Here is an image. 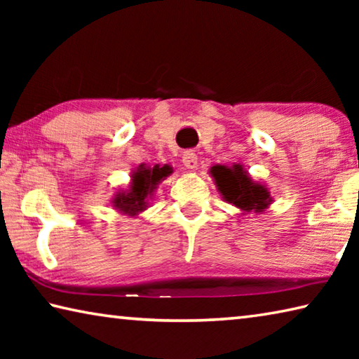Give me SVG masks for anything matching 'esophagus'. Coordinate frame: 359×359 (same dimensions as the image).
Returning <instances> with one entry per match:
<instances>
[{
	"mask_svg": "<svg viewBox=\"0 0 359 359\" xmlns=\"http://www.w3.org/2000/svg\"><path fill=\"white\" fill-rule=\"evenodd\" d=\"M182 163H184V166L187 169H196L198 168V155L194 154V151L188 150L184 154V156H182Z\"/></svg>",
	"mask_w": 359,
	"mask_h": 359,
	"instance_id": "esophagus-1",
	"label": "esophagus"
}]
</instances>
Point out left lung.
I'll list each match as a JSON object with an SVG mask.
<instances>
[{
  "label": "left lung",
  "instance_id": "8db88e82",
  "mask_svg": "<svg viewBox=\"0 0 359 359\" xmlns=\"http://www.w3.org/2000/svg\"><path fill=\"white\" fill-rule=\"evenodd\" d=\"M209 172L214 177L222 198L241 209L242 215L248 212L261 214L274 201L267 187L255 182L241 163H234L233 166L215 165Z\"/></svg>",
  "mask_w": 359,
  "mask_h": 359
}]
</instances>
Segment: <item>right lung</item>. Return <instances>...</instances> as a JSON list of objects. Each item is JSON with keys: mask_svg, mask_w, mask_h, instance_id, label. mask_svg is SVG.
Here are the masks:
<instances>
[{"mask_svg": "<svg viewBox=\"0 0 359 359\" xmlns=\"http://www.w3.org/2000/svg\"><path fill=\"white\" fill-rule=\"evenodd\" d=\"M172 174V168L169 165L154 168L139 165L131 174V182L128 188L117 191L112 198V205L120 214L136 217L149 208V201L154 196V191L160 182Z\"/></svg>", "mask_w": 359, "mask_h": 359, "instance_id": "obj_1", "label": "right lung"}]
</instances>
